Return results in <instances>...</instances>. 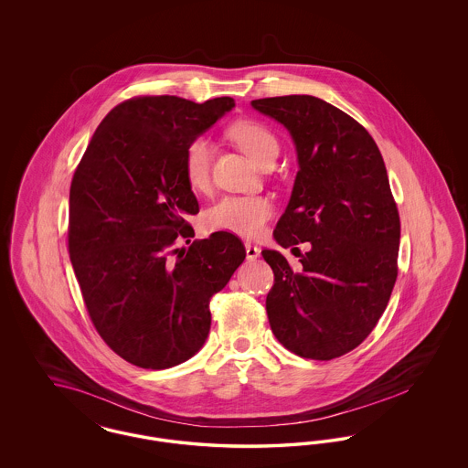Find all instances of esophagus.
<instances>
[{"label": "esophagus", "mask_w": 468, "mask_h": 468, "mask_svg": "<svg viewBox=\"0 0 468 468\" xmlns=\"http://www.w3.org/2000/svg\"><path fill=\"white\" fill-rule=\"evenodd\" d=\"M261 254V249L258 245L245 244V256L249 261H254L256 258H260Z\"/></svg>", "instance_id": "1"}]
</instances>
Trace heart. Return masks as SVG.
Wrapping results in <instances>:
<instances>
[{"label":"heart","mask_w":468,"mask_h":468,"mask_svg":"<svg viewBox=\"0 0 468 468\" xmlns=\"http://www.w3.org/2000/svg\"><path fill=\"white\" fill-rule=\"evenodd\" d=\"M231 138L245 154L260 163L270 153L279 151L275 136L265 126L242 121L231 126ZM212 144L205 136L189 142L184 153V177L193 189H203L210 178ZM271 203L263 197H223L205 212V223L212 229L229 231L242 237H258L271 216Z\"/></svg>","instance_id":"b5f03b06"}]
</instances>
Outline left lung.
Returning <instances> with one entry per match:
<instances>
[{
    "instance_id": "1",
    "label": "left lung",
    "mask_w": 468,
    "mask_h": 468,
    "mask_svg": "<svg viewBox=\"0 0 468 468\" xmlns=\"http://www.w3.org/2000/svg\"><path fill=\"white\" fill-rule=\"evenodd\" d=\"M290 132L298 172L273 239L309 242L302 268L279 250L261 254L275 282L268 321L291 353L334 359L376 328L397 281L400 218L384 159L351 115L309 94L250 101Z\"/></svg>"
}]
</instances>
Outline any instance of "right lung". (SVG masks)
<instances>
[{
    "mask_svg": "<svg viewBox=\"0 0 468 468\" xmlns=\"http://www.w3.org/2000/svg\"><path fill=\"white\" fill-rule=\"evenodd\" d=\"M233 107L229 96L128 100L107 113L75 170L71 267L94 328L136 367L161 370L195 356L210 332V298L245 260L228 231L174 247L195 237L186 218L198 214L186 147Z\"/></svg>",
    "mask_w": 468,
    "mask_h": 468,
    "instance_id": "add662e5",
    "label": "right lung"
}]
</instances>
